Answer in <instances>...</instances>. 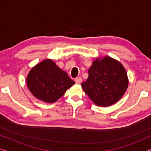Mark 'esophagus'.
<instances>
[{"label": "esophagus", "mask_w": 151, "mask_h": 151, "mask_svg": "<svg viewBox=\"0 0 151 151\" xmlns=\"http://www.w3.org/2000/svg\"><path fill=\"white\" fill-rule=\"evenodd\" d=\"M76 83L77 84H80L82 82V78L81 77H78L75 79Z\"/></svg>", "instance_id": "34e87169"}]
</instances>
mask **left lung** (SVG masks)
I'll return each instance as SVG.
<instances>
[{
    "label": "left lung",
    "mask_w": 151,
    "mask_h": 151,
    "mask_svg": "<svg viewBox=\"0 0 151 151\" xmlns=\"http://www.w3.org/2000/svg\"><path fill=\"white\" fill-rule=\"evenodd\" d=\"M128 84L127 73L123 65L112 58L105 56L93 62L88 77L82 86L95 104L109 106L120 100Z\"/></svg>",
    "instance_id": "1"
}]
</instances>
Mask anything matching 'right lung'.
<instances>
[{
  "instance_id": "1",
  "label": "right lung",
  "mask_w": 151,
  "mask_h": 151,
  "mask_svg": "<svg viewBox=\"0 0 151 151\" xmlns=\"http://www.w3.org/2000/svg\"><path fill=\"white\" fill-rule=\"evenodd\" d=\"M74 83L68 74L51 59L36 65L27 77V84L31 93L37 99L47 103L57 101Z\"/></svg>"
}]
</instances>
